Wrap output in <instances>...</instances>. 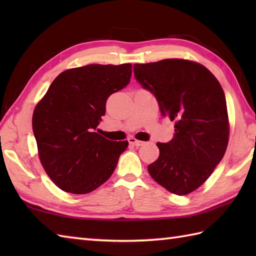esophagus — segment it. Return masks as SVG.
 Returning <instances> with one entry per match:
<instances>
[{
    "label": "esophagus",
    "mask_w": 256,
    "mask_h": 256,
    "mask_svg": "<svg viewBox=\"0 0 256 256\" xmlns=\"http://www.w3.org/2000/svg\"><path fill=\"white\" fill-rule=\"evenodd\" d=\"M128 142H130V144H131V145L136 146V148H138V146H142L144 144V142H142V140H138L136 138H130Z\"/></svg>",
    "instance_id": "34e87169"
}]
</instances>
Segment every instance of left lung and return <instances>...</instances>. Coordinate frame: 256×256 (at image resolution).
I'll return each instance as SVG.
<instances>
[{"instance_id": "obj_1", "label": "left lung", "mask_w": 256, "mask_h": 256, "mask_svg": "<svg viewBox=\"0 0 256 256\" xmlns=\"http://www.w3.org/2000/svg\"><path fill=\"white\" fill-rule=\"evenodd\" d=\"M135 79L153 94L162 116L175 121L174 138L157 143L152 178L178 196L200 187L224 157L229 140L224 89L204 66L184 59L135 64Z\"/></svg>"}]
</instances>
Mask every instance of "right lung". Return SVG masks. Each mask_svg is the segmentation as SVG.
I'll return each mask as SVG.
<instances>
[{
    "instance_id": "right-lung-1",
    "label": "right lung",
    "mask_w": 256,
    "mask_h": 256,
    "mask_svg": "<svg viewBox=\"0 0 256 256\" xmlns=\"http://www.w3.org/2000/svg\"><path fill=\"white\" fill-rule=\"evenodd\" d=\"M132 64H88L62 72L32 114V132L47 175L62 190L84 194L111 177L128 142L96 132L108 98L130 84Z\"/></svg>"
}]
</instances>
